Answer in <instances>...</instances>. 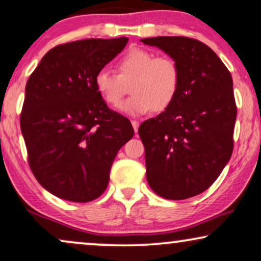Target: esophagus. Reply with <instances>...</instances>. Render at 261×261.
<instances>
[{"mask_svg": "<svg viewBox=\"0 0 261 261\" xmlns=\"http://www.w3.org/2000/svg\"><path fill=\"white\" fill-rule=\"evenodd\" d=\"M131 124H133L135 133H137V131H138V126H140V123H138L137 120H131Z\"/></svg>", "mask_w": 261, "mask_h": 261, "instance_id": "obj_1", "label": "esophagus"}]
</instances>
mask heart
Instances as JSON below:
<instances>
[{"mask_svg":"<svg viewBox=\"0 0 261 261\" xmlns=\"http://www.w3.org/2000/svg\"><path fill=\"white\" fill-rule=\"evenodd\" d=\"M117 74L101 69L95 74L94 86L107 106L118 109L131 83L133 96L123 110L128 114L162 112L174 102L181 85V71L174 58L155 56L145 48H130L116 62Z\"/></svg>","mask_w":261,"mask_h":261,"instance_id":"obj_1","label":"heart"}]
</instances>
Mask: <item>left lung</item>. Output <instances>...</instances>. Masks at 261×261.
<instances>
[{
	"label": "left lung",
	"instance_id": "1",
	"mask_svg": "<svg viewBox=\"0 0 261 261\" xmlns=\"http://www.w3.org/2000/svg\"><path fill=\"white\" fill-rule=\"evenodd\" d=\"M178 62L174 102L138 128L149 186L166 199L197 196L215 182L234 149L236 103L230 71L211 48L187 37L141 39Z\"/></svg>",
	"mask_w": 261,
	"mask_h": 261
}]
</instances>
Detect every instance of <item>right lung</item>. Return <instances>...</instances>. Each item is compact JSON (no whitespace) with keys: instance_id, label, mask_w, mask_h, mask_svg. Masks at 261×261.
I'll return each mask as SVG.
<instances>
[{"instance_id":"add662e5","label":"right lung","mask_w":261,"mask_h":261,"mask_svg":"<svg viewBox=\"0 0 261 261\" xmlns=\"http://www.w3.org/2000/svg\"><path fill=\"white\" fill-rule=\"evenodd\" d=\"M128 38L83 39L51 48L26 85L20 126L38 182L62 199L101 196L117 152L134 136L126 117L110 110L95 74Z\"/></svg>"}]
</instances>
